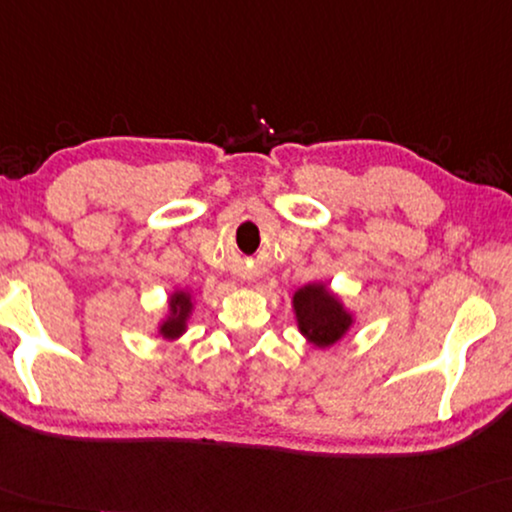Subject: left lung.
I'll return each mask as SVG.
<instances>
[{"instance_id":"1","label":"left lung","mask_w":512,"mask_h":512,"mask_svg":"<svg viewBox=\"0 0 512 512\" xmlns=\"http://www.w3.org/2000/svg\"><path fill=\"white\" fill-rule=\"evenodd\" d=\"M292 311L299 334L318 350L341 343L357 322V315L345 306L341 294L322 280H313L294 290Z\"/></svg>"}]
</instances>
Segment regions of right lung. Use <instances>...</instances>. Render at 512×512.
Masks as SVG:
<instances>
[{"instance_id":"obj_1","label":"right lung","mask_w":512,"mask_h":512,"mask_svg":"<svg viewBox=\"0 0 512 512\" xmlns=\"http://www.w3.org/2000/svg\"><path fill=\"white\" fill-rule=\"evenodd\" d=\"M194 292L192 290H174L169 292L167 299V313L164 318L157 322V334H160L164 341H178L187 327H190V318L194 315Z\"/></svg>"}]
</instances>
